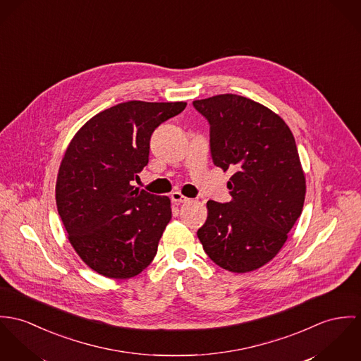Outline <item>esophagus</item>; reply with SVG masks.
I'll use <instances>...</instances> for the list:
<instances>
[{"label":"esophagus","mask_w":361,"mask_h":361,"mask_svg":"<svg viewBox=\"0 0 361 361\" xmlns=\"http://www.w3.org/2000/svg\"><path fill=\"white\" fill-rule=\"evenodd\" d=\"M170 200H173L174 203H185V202H188V200H190L187 197H184L181 192H178V191L171 192Z\"/></svg>","instance_id":"1"}]
</instances>
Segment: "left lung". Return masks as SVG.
<instances>
[{"label":"left lung","instance_id":"8db88e82","mask_svg":"<svg viewBox=\"0 0 361 361\" xmlns=\"http://www.w3.org/2000/svg\"><path fill=\"white\" fill-rule=\"evenodd\" d=\"M192 105L210 126L213 163L233 171L231 200H207L198 238L217 266L253 271L276 257L303 209L306 181L295 138L279 115L240 95Z\"/></svg>","mask_w":361,"mask_h":361}]
</instances>
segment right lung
<instances>
[{
    "label": "right lung",
    "instance_id": "obj_1",
    "mask_svg": "<svg viewBox=\"0 0 361 361\" xmlns=\"http://www.w3.org/2000/svg\"><path fill=\"white\" fill-rule=\"evenodd\" d=\"M185 102L127 101L87 121L71 141L56 180V206L81 260L126 280L154 260L171 219L170 200L131 181L149 161V141Z\"/></svg>",
    "mask_w": 361,
    "mask_h": 361
}]
</instances>
